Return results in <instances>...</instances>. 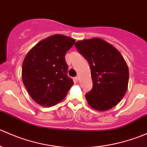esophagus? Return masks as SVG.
<instances>
[{"label": "esophagus", "instance_id": "obj_1", "mask_svg": "<svg viewBox=\"0 0 147 147\" xmlns=\"http://www.w3.org/2000/svg\"><path fill=\"white\" fill-rule=\"evenodd\" d=\"M79 77L78 76H77V77H75V82H78V81H79Z\"/></svg>", "mask_w": 147, "mask_h": 147}]
</instances>
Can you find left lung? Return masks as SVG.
Masks as SVG:
<instances>
[{
    "label": "left lung",
    "mask_w": 147,
    "mask_h": 147,
    "mask_svg": "<svg viewBox=\"0 0 147 147\" xmlns=\"http://www.w3.org/2000/svg\"><path fill=\"white\" fill-rule=\"evenodd\" d=\"M75 45L91 69L93 86L85 94L87 103L101 112L112 109L124 97L128 87L125 60L117 49L101 38L80 40Z\"/></svg>",
    "instance_id": "8db88e82"
}]
</instances>
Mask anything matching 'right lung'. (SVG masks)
I'll use <instances>...</instances> for the list:
<instances>
[{
	"label": "right lung",
	"mask_w": 147,
	"mask_h": 147,
	"mask_svg": "<svg viewBox=\"0 0 147 147\" xmlns=\"http://www.w3.org/2000/svg\"><path fill=\"white\" fill-rule=\"evenodd\" d=\"M75 40L53 35L42 40L27 53L22 66L23 82L31 98L44 107L64 100L74 84L67 77L65 56Z\"/></svg>",
	"instance_id": "right-lung-1"
}]
</instances>
